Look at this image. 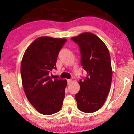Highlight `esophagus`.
Segmentation results:
<instances>
[{"mask_svg":"<svg viewBox=\"0 0 134 134\" xmlns=\"http://www.w3.org/2000/svg\"><path fill=\"white\" fill-rule=\"evenodd\" d=\"M71 81H72V80H70V79H69V80H67V83L69 84H69L71 83Z\"/></svg>","mask_w":134,"mask_h":134,"instance_id":"34e87169","label":"esophagus"}]
</instances>
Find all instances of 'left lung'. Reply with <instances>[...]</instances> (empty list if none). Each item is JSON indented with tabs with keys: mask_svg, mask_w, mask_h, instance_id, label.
I'll return each mask as SVG.
<instances>
[{
	"mask_svg": "<svg viewBox=\"0 0 134 134\" xmlns=\"http://www.w3.org/2000/svg\"><path fill=\"white\" fill-rule=\"evenodd\" d=\"M71 39L78 44L81 65L87 72L80 80L79 92L75 97L79 109L85 113L98 110L105 103L112 79L110 57L102 41L91 32H84Z\"/></svg>",
	"mask_w": 134,
	"mask_h": 134,
	"instance_id": "left-lung-1",
	"label": "left lung"
}]
</instances>
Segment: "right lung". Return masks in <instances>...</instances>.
Returning a JSON list of instances; mask_svg holds the SVG:
<instances>
[{
  "instance_id": "right-lung-1",
  "label": "right lung",
  "mask_w": 134,
  "mask_h": 134,
  "mask_svg": "<svg viewBox=\"0 0 134 134\" xmlns=\"http://www.w3.org/2000/svg\"><path fill=\"white\" fill-rule=\"evenodd\" d=\"M65 38H38L24 54L21 66L22 82L27 99L38 112L49 115L62 109L67 80H53L49 73L56 69L59 51Z\"/></svg>"
}]
</instances>
